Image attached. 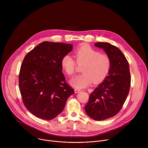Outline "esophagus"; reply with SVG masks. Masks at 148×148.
<instances>
[{
  "instance_id": "esophagus-1",
  "label": "esophagus",
  "mask_w": 148,
  "mask_h": 148,
  "mask_svg": "<svg viewBox=\"0 0 148 148\" xmlns=\"http://www.w3.org/2000/svg\"><path fill=\"white\" fill-rule=\"evenodd\" d=\"M74 91H75V93H78V92H80V91H81V90L78 89V88H75Z\"/></svg>"
}]
</instances>
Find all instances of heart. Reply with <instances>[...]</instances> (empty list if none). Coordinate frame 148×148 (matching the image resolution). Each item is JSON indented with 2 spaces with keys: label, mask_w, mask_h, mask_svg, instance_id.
Listing matches in <instances>:
<instances>
[{
  "label": "heart",
  "mask_w": 148,
  "mask_h": 148,
  "mask_svg": "<svg viewBox=\"0 0 148 148\" xmlns=\"http://www.w3.org/2000/svg\"><path fill=\"white\" fill-rule=\"evenodd\" d=\"M74 57L78 64L82 67V74L70 81L74 87L81 89L89 86L94 82L98 84L103 82L108 75L111 68L110 57L100 53L88 45H82L74 52ZM62 70L69 76L75 73L76 62L70 55H65L61 60Z\"/></svg>",
  "instance_id": "obj_1"
}]
</instances>
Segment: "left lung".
Returning <instances> with one entry per match:
<instances>
[{
  "mask_svg": "<svg viewBox=\"0 0 148 148\" xmlns=\"http://www.w3.org/2000/svg\"><path fill=\"white\" fill-rule=\"evenodd\" d=\"M111 60V68L105 79L90 95L85 106L86 114L96 121H103L116 115L121 110L131 87L129 63L122 52L109 43L98 42Z\"/></svg>",
  "mask_w": 148,
  "mask_h": 148,
  "instance_id": "obj_1",
  "label": "left lung"
}]
</instances>
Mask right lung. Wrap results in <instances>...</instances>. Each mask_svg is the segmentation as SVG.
<instances>
[{
  "label": "right lung",
  "instance_id": "1",
  "mask_svg": "<svg viewBox=\"0 0 148 148\" xmlns=\"http://www.w3.org/2000/svg\"><path fill=\"white\" fill-rule=\"evenodd\" d=\"M73 45L45 41L29 52L21 66L19 89L26 108L34 116L51 120L74 94L62 73L61 60Z\"/></svg>",
  "mask_w": 148,
  "mask_h": 148
}]
</instances>
